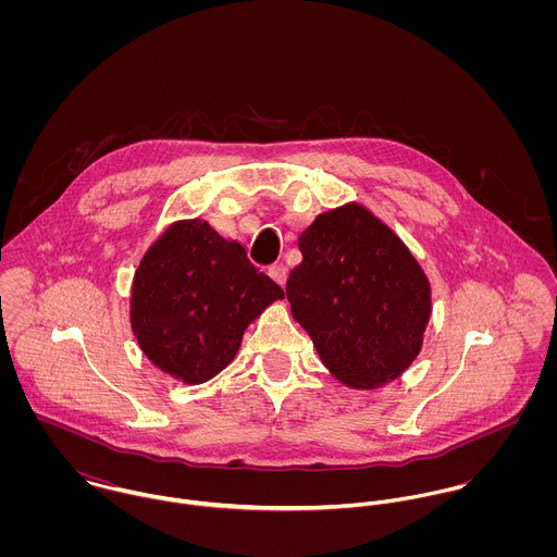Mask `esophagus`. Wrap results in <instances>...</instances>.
<instances>
[{"instance_id": "34e87169", "label": "esophagus", "mask_w": 557, "mask_h": 557, "mask_svg": "<svg viewBox=\"0 0 557 557\" xmlns=\"http://www.w3.org/2000/svg\"><path fill=\"white\" fill-rule=\"evenodd\" d=\"M270 276H272L281 287H285L287 276H289V268H287L285 263H276V265L270 268Z\"/></svg>"}]
</instances>
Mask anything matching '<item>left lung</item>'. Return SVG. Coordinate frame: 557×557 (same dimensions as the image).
I'll return each mask as SVG.
<instances>
[{
    "instance_id": "obj_1",
    "label": "left lung",
    "mask_w": 557,
    "mask_h": 557,
    "mask_svg": "<svg viewBox=\"0 0 557 557\" xmlns=\"http://www.w3.org/2000/svg\"><path fill=\"white\" fill-rule=\"evenodd\" d=\"M287 281L292 315L345 386H386L416 360L431 283L397 234L360 203L323 212L298 239Z\"/></svg>"
}]
</instances>
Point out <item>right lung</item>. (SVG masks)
<instances>
[{
    "mask_svg": "<svg viewBox=\"0 0 557 557\" xmlns=\"http://www.w3.org/2000/svg\"><path fill=\"white\" fill-rule=\"evenodd\" d=\"M283 298L239 242L201 219L175 221L135 272L131 325L162 373L195 386L219 375L236 358L248 323Z\"/></svg>",
    "mask_w": 557,
    "mask_h": 557,
    "instance_id": "1",
    "label": "right lung"
}]
</instances>
